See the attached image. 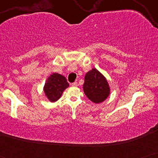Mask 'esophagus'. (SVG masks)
<instances>
[{
    "instance_id": "esophagus-1",
    "label": "esophagus",
    "mask_w": 158,
    "mask_h": 158,
    "mask_svg": "<svg viewBox=\"0 0 158 158\" xmlns=\"http://www.w3.org/2000/svg\"><path fill=\"white\" fill-rule=\"evenodd\" d=\"M72 85L74 86V87H77V86H78V84H77V82H74V83H72Z\"/></svg>"
}]
</instances>
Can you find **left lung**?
Returning a JSON list of instances; mask_svg holds the SVG:
<instances>
[{
	"label": "left lung",
	"instance_id": "left-lung-1",
	"mask_svg": "<svg viewBox=\"0 0 158 158\" xmlns=\"http://www.w3.org/2000/svg\"><path fill=\"white\" fill-rule=\"evenodd\" d=\"M83 88L88 98L95 103H102L111 93L106 78L96 68L86 73Z\"/></svg>",
	"mask_w": 158,
	"mask_h": 158
}]
</instances>
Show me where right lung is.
<instances>
[{"label":"right lung","mask_w":158,"mask_h":158,"mask_svg":"<svg viewBox=\"0 0 158 158\" xmlns=\"http://www.w3.org/2000/svg\"><path fill=\"white\" fill-rule=\"evenodd\" d=\"M68 87L69 83L65 77L57 73H54L47 79L43 90L47 98L53 103L61 98L62 93Z\"/></svg>","instance_id":"add662e5"}]
</instances>
